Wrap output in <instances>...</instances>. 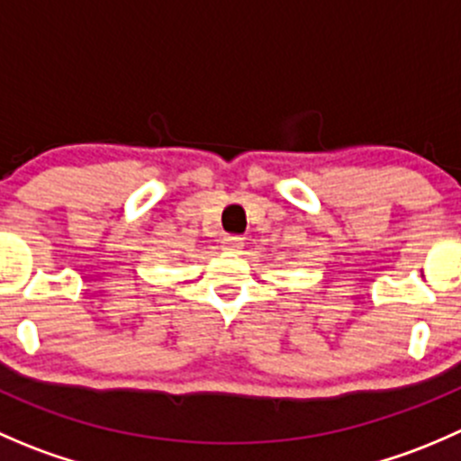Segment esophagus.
<instances>
[{
  "mask_svg": "<svg viewBox=\"0 0 461 461\" xmlns=\"http://www.w3.org/2000/svg\"><path fill=\"white\" fill-rule=\"evenodd\" d=\"M243 245H245L243 236L230 234V236H225V239H222L221 248L225 249V252H240V249H243Z\"/></svg>",
  "mask_w": 461,
  "mask_h": 461,
  "instance_id": "34e87169",
  "label": "esophagus"
}]
</instances>
